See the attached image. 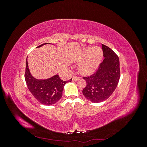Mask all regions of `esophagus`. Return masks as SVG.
Listing matches in <instances>:
<instances>
[{"mask_svg":"<svg viewBox=\"0 0 147 147\" xmlns=\"http://www.w3.org/2000/svg\"><path fill=\"white\" fill-rule=\"evenodd\" d=\"M80 79V78L77 76H74L73 78H72V80L73 81H77V80H78Z\"/></svg>","mask_w":147,"mask_h":147,"instance_id":"obj_1","label":"esophagus"}]
</instances>
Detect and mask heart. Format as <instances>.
<instances>
[{
    "mask_svg": "<svg viewBox=\"0 0 147 147\" xmlns=\"http://www.w3.org/2000/svg\"><path fill=\"white\" fill-rule=\"evenodd\" d=\"M102 55V51L98 47H89L83 50L78 55L77 61L85 60L80 66V69L84 73H90L94 70L100 62Z\"/></svg>",
    "mask_w": 147,
    "mask_h": 147,
    "instance_id": "heart-1",
    "label": "heart"
}]
</instances>
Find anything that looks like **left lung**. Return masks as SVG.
<instances>
[{"instance_id":"left-lung-1","label":"left lung","mask_w":147,"mask_h":147,"mask_svg":"<svg viewBox=\"0 0 147 147\" xmlns=\"http://www.w3.org/2000/svg\"><path fill=\"white\" fill-rule=\"evenodd\" d=\"M104 59L96 72L83 77L86 86L82 92L87 99L98 103L107 99L116 89L120 78L118 56L107 46L102 44Z\"/></svg>"}]
</instances>
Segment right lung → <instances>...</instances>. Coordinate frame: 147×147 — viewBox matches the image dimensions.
<instances>
[{
  "label": "right lung",
  "instance_id": "right-lung-1",
  "mask_svg": "<svg viewBox=\"0 0 147 147\" xmlns=\"http://www.w3.org/2000/svg\"><path fill=\"white\" fill-rule=\"evenodd\" d=\"M47 43L42 44L37 48ZM24 77L26 84L31 94L39 102L45 105H51L59 101L63 96L64 85L67 83L72 81V78L68 81L62 80L58 75H55L46 80L35 78L30 73L27 59Z\"/></svg>",
  "mask_w": 147,
  "mask_h": 147
}]
</instances>
